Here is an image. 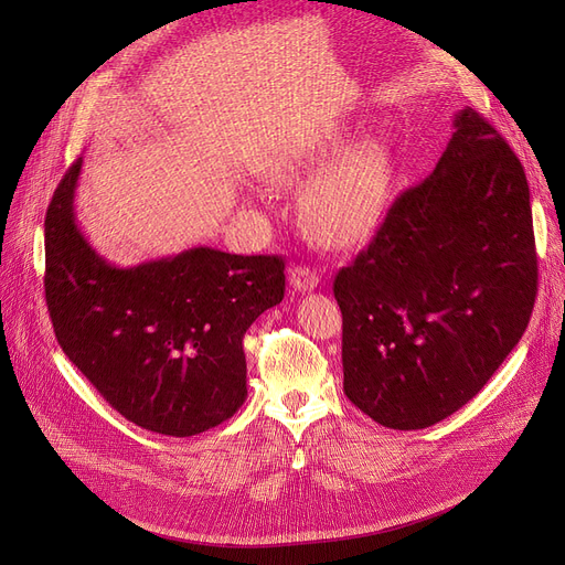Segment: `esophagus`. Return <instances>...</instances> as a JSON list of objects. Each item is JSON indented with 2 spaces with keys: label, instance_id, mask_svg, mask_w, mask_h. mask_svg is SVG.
Returning <instances> with one entry per match:
<instances>
[{
  "label": "esophagus",
  "instance_id": "obj_1",
  "mask_svg": "<svg viewBox=\"0 0 565 565\" xmlns=\"http://www.w3.org/2000/svg\"><path fill=\"white\" fill-rule=\"evenodd\" d=\"M288 281L295 290L309 292L320 284V275L309 265H292L290 273H288Z\"/></svg>",
  "mask_w": 565,
  "mask_h": 565
}]
</instances>
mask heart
Listing matches in <instances>:
<instances>
[{
  "instance_id": "heart-1",
  "label": "heart",
  "mask_w": 565,
  "mask_h": 565,
  "mask_svg": "<svg viewBox=\"0 0 565 565\" xmlns=\"http://www.w3.org/2000/svg\"><path fill=\"white\" fill-rule=\"evenodd\" d=\"M348 141V132H334L305 151L281 156L265 171V181L277 188L318 171L300 196V217L316 243L334 249L369 241L387 211L394 185L387 141Z\"/></svg>"
}]
</instances>
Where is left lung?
Masks as SVG:
<instances>
[{
  "instance_id": "obj_1",
  "label": "left lung",
  "mask_w": 565,
  "mask_h": 565,
  "mask_svg": "<svg viewBox=\"0 0 565 565\" xmlns=\"http://www.w3.org/2000/svg\"><path fill=\"white\" fill-rule=\"evenodd\" d=\"M536 286L524 169L465 107L433 173L334 279L345 396L394 430L447 419L518 345Z\"/></svg>"
}]
</instances>
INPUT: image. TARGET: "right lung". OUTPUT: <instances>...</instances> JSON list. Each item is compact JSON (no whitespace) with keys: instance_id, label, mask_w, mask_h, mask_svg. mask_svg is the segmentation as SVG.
<instances>
[{"instance_id":"1","label":"right lung","mask_w":565,"mask_h":565,"mask_svg":"<svg viewBox=\"0 0 565 565\" xmlns=\"http://www.w3.org/2000/svg\"><path fill=\"white\" fill-rule=\"evenodd\" d=\"M82 158L45 215V302L66 358L124 417L190 437L231 419L247 398L243 337L284 300L281 256L192 247L118 267L75 222Z\"/></svg>"}]
</instances>
